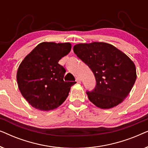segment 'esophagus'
I'll list each match as a JSON object with an SVG mask.
<instances>
[{
  "label": "esophagus",
  "mask_w": 148,
  "mask_h": 148,
  "mask_svg": "<svg viewBox=\"0 0 148 148\" xmlns=\"http://www.w3.org/2000/svg\"><path fill=\"white\" fill-rule=\"evenodd\" d=\"M75 81H76V82H77V83H80V82H81V79H80L79 77H77Z\"/></svg>",
  "instance_id": "esophagus-1"
}]
</instances>
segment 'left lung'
Returning <instances> with one entry per match:
<instances>
[{"instance_id": "1", "label": "left lung", "mask_w": 148, "mask_h": 148, "mask_svg": "<svg viewBox=\"0 0 148 148\" xmlns=\"http://www.w3.org/2000/svg\"><path fill=\"white\" fill-rule=\"evenodd\" d=\"M73 51L96 78L94 90L86 92L89 100L102 109L122 102L136 80V69L132 60L114 46L104 42L76 44Z\"/></svg>"}]
</instances>
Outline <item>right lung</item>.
<instances>
[{"mask_svg":"<svg viewBox=\"0 0 148 148\" xmlns=\"http://www.w3.org/2000/svg\"><path fill=\"white\" fill-rule=\"evenodd\" d=\"M71 49L70 43L42 42L20 64L17 81L22 96L32 106L48 111L64 102L75 82H64L58 61Z\"/></svg>","mask_w":148,"mask_h":148,"instance_id":"right-lung-1","label":"right lung"}]
</instances>
